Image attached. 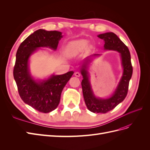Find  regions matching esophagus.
Instances as JSON below:
<instances>
[{
    "mask_svg": "<svg viewBox=\"0 0 150 150\" xmlns=\"http://www.w3.org/2000/svg\"><path fill=\"white\" fill-rule=\"evenodd\" d=\"M74 75H75V76H76V77H80L81 74L79 73V72H76L75 73H74Z\"/></svg>",
    "mask_w": 150,
    "mask_h": 150,
    "instance_id": "esophagus-1",
    "label": "esophagus"
}]
</instances>
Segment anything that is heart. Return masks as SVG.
Wrapping results in <instances>:
<instances>
[{"mask_svg":"<svg viewBox=\"0 0 150 150\" xmlns=\"http://www.w3.org/2000/svg\"><path fill=\"white\" fill-rule=\"evenodd\" d=\"M88 42L85 40H81L70 44L67 47V52L69 54H76L82 51L87 46Z\"/></svg>","mask_w":150,"mask_h":150,"instance_id":"b5f03b06","label":"heart"}]
</instances>
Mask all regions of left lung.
I'll return each instance as SVG.
<instances>
[{
  "mask_svg": "<svg viewBox=\"0 0 150 150\" xmlns=\"http://www.w3.org/2000/svg\"><path fill=\"white\" fill-rule=\"evenodd\" d=\"M98 37L104 40V50L115 51L120 53L121 66L123 70L120 82L115 91L110 98L104 99L95 96L90 83L88 71L89 65L93 57L100 56L101 54H94L84 59L81 63L80 71L83 78L81 86L86 105L90 111L104 114L113 110L126 98L128 91L129 80L133 74V67L131 65L130 52L128 47L115 33H104L99 34Z\"/></svg>",
  "mask_w": 150,
  "mask_h": 150,
  "instance_id": "left-lung-1",
  "label": "left lung"
}]
</instances>
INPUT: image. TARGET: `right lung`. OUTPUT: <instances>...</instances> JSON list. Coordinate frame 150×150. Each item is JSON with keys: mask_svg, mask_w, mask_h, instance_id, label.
<instances>
[{"mask_svg": "<svg viewBox=\"0 0 150 150\" xmlns=\"http://www.w3.org/2000/svg\"><path fill=\"white\" fill-rule=\"evenodd\" d=\"M62 37L59 31L39 29L28 36L17 49L13 74L18 91L22 101L39 112L47 113L57 107L62 89L74 72L35 79L30 72L29 58L40 47L56 51Z\"/></svg>", "mask_w": 150, "mask_h": 150, "instance_id": "add662e5", "label": "right lung"}]
</instances>
